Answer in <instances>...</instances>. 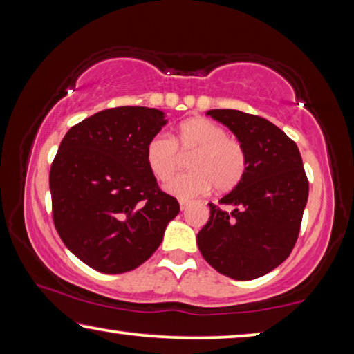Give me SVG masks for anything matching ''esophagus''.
I'll list each match as a JSON object with an SVG mask.
<instances>
[{"mask_svg": "<svg viewBox=\"0 0 354 354\" xmlns=\"http://www.w3.org/2000/svg\"><path fill=\"white\" fill-rule=\"evenodd\" d=\"M189 206H190V201L183 200L181 203H179V207H181V211H185V209H187Z\"/></svg>", "mask_w": 354, "mask_h": 354, "instance_id": "esophagus-1", "label": "esophagus"}]
</instances>
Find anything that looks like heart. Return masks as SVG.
<instances>
[{"label": "heart", "instance_id": "1", "mask_svg": "<svg viewBox=\"0 0 354 354\" xmlns=\"http://www.w3.org/2000/svg\"><path fill=\"white\" fill-rule=\"evenodd\" d=\"M189 159L192 171L176 176L167 192L176 198L190 200L212 187L227 192L237 187L248 169L247 149L241 142L227 137L226 129L203 117H194L176 128L171 139L154 136L147 145V164L156 179L169 181L181 169L183 158Z\"/></svg>", "mask_w": 354, "mask_h": 354}]
</instances>
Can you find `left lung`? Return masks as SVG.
<instances>
[{"instance_id":"left-lung-1","label":"left lung","mask_w":354,"mask_h":354,"mask_svg":"<svg viewBox=\"0 0 354 354\" xmlns=\"http://www.w3.org/2000/svg\"><path fill=\"white\" fill-rule=\"evenodd\" d=\"M247 149L248 169L237 187L209 203L211 217L196 236L209 266L237 281L263 277L295 247L309 183L297 143L268 120L234 109H212Z\"/></svg>"}]
</instances>
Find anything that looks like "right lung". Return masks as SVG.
<instances>
[{
    "label": "right lung",
    "mask_w": 354,
    "mask_h": 354,
    "mask_svg": "<svg viewBox=\"0 0 354 354\" xmlns=\"http://www.w3.org/2000/svg\"><path fill=\"white\" fill-rule=\"evenodd\" d=\"M162 111L122 106L82 120L51 164L53 221L71 253L101 273L131 272L162 242L179 203L159 189L147 145Z\"/></svg>",
    "instance_id": "obj_1"
}]
</instances>
